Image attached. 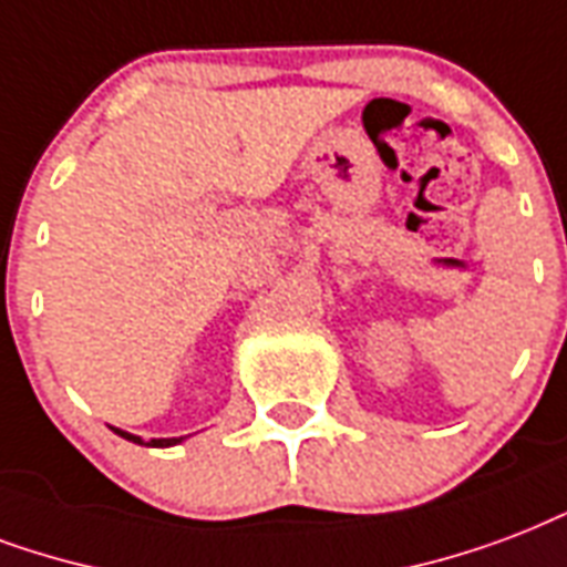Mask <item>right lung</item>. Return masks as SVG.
I'll return each mask as SVG.
<instances>
[{"label":"right lung","mask_w":567,"mask_h":567,"mask_svg":"<svg viewBox=\"0 0 567 567\" xmlns=\"http://www.w3.org/2000/svg\"><path fill=\"white\" fill-rule=\"evenodd\" d=\"M115 434H121L124 440H133V443H140L142 446V437H136V434H127V431H118V427H112ZM184 437H168V440H151V443H145V446H175V443H181Z\"/></svg>","instance_id":"obj_1"}]
</instances>
